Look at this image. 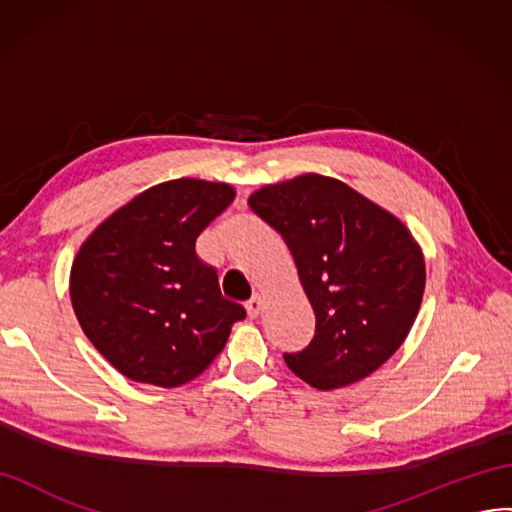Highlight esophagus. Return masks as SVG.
I'll use <instances>...</instances> for the list:
<instances>
[{
  "mask_svg": "<svg viewBox=\"0 0 512 512\" xmlns=\"http://www.w3.org/2000/svg\"><path fill=\"white\" fill-rule=\"evenodd\" d=\"M260 306H262V299H260V295H254L250 301L245 303L247 316H250V319H256V316L260 314Z\"/></svg>",
  "mask_w": 512,
  "mask_h": 512,
  "instance_id": "1",
  "label": "esophagus"
}]
</instances>
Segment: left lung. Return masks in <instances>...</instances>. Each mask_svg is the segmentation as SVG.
I'll return each mask as SVG.
<instances>
[{
  "label": "left lung",
  "instance_id": "left-lung-1",
  "mask_svg": "<svg viewBox=\"0 0 512 512\" xmlns=\"http://www.w3.org/2000/svg\"><path fill=\"white\" fill-rule=\"evenodd\" d=\"M297 262L314 308L306 349L286 366L312 388L355 383L390 359L416 321L424 258L409 230L349 185L306 174L250 198Z\"/></svg>",
  "mask_w": 512,
  "mask_h": 512
}]
</instances>
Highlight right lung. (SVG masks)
I'll return each mask as SVG.
<instances>
[{
	"instance_id": "obj_1",
	"label": "right lung",
	"mask_w": 512,
	"mask_h": 512,
	"mask_svg": "<svg viewBox=\"0 0 512 512\" xmlns=\"http://www.w3.org/2000/svg\"><path fill=\"white\" fill-rule=\"evenodd\" d=\"M234 200L224 183L181 178L140 193L96 228L71 271L77 321L124 377L178 388L213 364L245 319L196 239Z\"/></svg>"
}]
</instances>
